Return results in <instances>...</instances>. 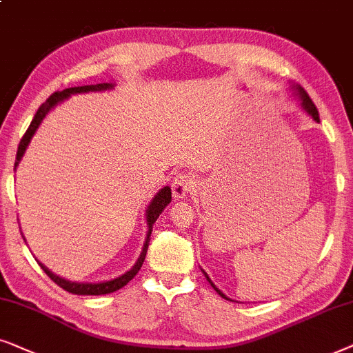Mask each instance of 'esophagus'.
I'll return each instance as SVG.
<instances>
[{
    "instance_id": "1",
    "label": "esophagus",
    "mask_w": 353,
    "mask_h": 353,
    "mask_svg": "<svg viewBox=\"0 0 353 353\" xmlns=\"http://www.w3.org/2000/svg\"><path fill=\"white\" fill-rule=\"evenodd\" d=\"M172 194L176 199H185L194 190L195 179L189 174H177L172 181Z\"/></svg>"
}]
</instances>
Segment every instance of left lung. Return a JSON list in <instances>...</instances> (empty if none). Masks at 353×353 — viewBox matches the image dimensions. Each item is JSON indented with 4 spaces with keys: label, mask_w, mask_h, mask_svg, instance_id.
I'll list each match as a JSON object with an SVG mask.
<instances>
[{
    "label": "left lung",
    "mask_w": 353,
    "mask_h": 353,
    "mask_svg": "<svg viewBox=\"0 0 353 353\" xmlns=\"http://www.w3.org/2000/svg\"><path fill=\"white\" fill-rule=\"evenodd\" d=\"M292 88H294V90H295V93H297V95H299V98H300V100H302V106H303V110H305V111H307V112H308V114H310V116H312L314 121H319V114H318V110H316V106H314V103L312 101V98H310V97H308V93H307V92H305V90H303V88H302V87H300V85H294ZM203 274H205V278H206V281H208V283L211 284V288H213V289L216 290V292H218V294L221 295V297H223V299H225V300H229L228 297H225V295H224L223 292H221V290H219L218 288H216V285H214L213 283H211V279L208 278V274H206V272H205V271H203Z\"/></svg>",
    "instance_id": "8db88e82"
}]
</instances>
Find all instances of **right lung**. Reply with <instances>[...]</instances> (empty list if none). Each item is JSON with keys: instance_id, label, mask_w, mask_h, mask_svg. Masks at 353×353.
I'll return each instance as SVG.
<instances>
[{"instance_id": "right-lung-1", "label": "right lung", "mask_w": 353, "mask_h": 353, "mask_svg": "<svg viewBox=\"0 0 353 353\" xmlns=\"http://www.w3.org/2000/svg\"><path fill=\"white\" fill-rule=\"evenodd\" d=\"M112 87H114V83L110 82V83H97V85L70 87V88H64L63 92H54L53 95H51L48 100H46L43 105L39 108V111H37V114L34 116V119H32V122H30L29 129H27V132L23 134L21 143H19V147H17V154H16V163H14V169H16L19 166V163H21L23 153H26L27 147H29L30 140H32V137H34V134L37 132V129H39L41 121L45 119V116L48 114V112L53 110V108L58 105V103L65 100V98H69L70 95H74V93L103 92V90H111ZM169 203H171V187H163V189L159 190L157 195H154L152 203H150V206L147 208L148 232H147V239H145V243H143V250H142V253H140L137 263H135V265L130 268L128 272H124V274L119 276V278H114L111 281H103V283H72V281L63 279V278H59V276L53 274V272H51L45 265H41V263H39V265L41 266V270H43L46 274H48V278L53 281V283H56L59 285V288H63L64 290H68V292H70V294L105 295V294L116 292V290L124 288V285L128 284L130 279H134V276L137 274V272L140 271V268H142L143 261H145V256H147L148 242H150V236H152V229H153L154 221L158 219V216L163 213V210L166 208Z\"/></svg>"}]
</instances>
